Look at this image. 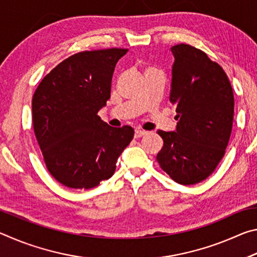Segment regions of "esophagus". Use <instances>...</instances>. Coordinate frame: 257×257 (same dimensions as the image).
<instances>
[{
	"label": "esophagus",
	"instance_id": "obj_1",
	"mask_svg": "<svg viewBox=\"0 0 257 257\" xmlns=\"http://www.w3.org/2000/svg\"><path fill=\"white\" fill-rule=\"evenodd\" d=\"M146 134H147V132H145V130L136 129V130H135V138H141V137H143Z\"/></svg>",
	"mask_w": 257,
	"mask_h": 257
}]
</instances>
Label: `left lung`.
I'll use <instances>...</instances> for the list:
<instances>
[{
    "mask_svg": "<svg viewBox=\"0 0 257 257\" xmlns=\"http://www.w3.org/2000/svg\"><path fill=\"white\" fill-rule=\"evenodd\" d=\"M170 103L176 132L158 134L163 147L156 155L162 170L180 185H195L215 170L227 149L233 121V92L227 75L203 51L187 44L171 47Z\"/></svg>",
    "mask_w": 257,
    "mask_h": 257,
    "instance_id": "1",
    "label": "left lung"
}]
</instances>
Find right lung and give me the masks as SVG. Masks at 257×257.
<instances>
[{
  "instance_id": "add662e5",
  "label": "right lung",
  "mask_w": 257,
  "mask_h": 257,
  "mask_svg": "<svg viewBox=\"0 0 257 257\" xmlns=\"http://www.w3.org/2000/svg\"><path fill=\"white\" fill-rule=\"evenodd\" d=\"M127 52L106 49L73 54L35 90V136L47 170L69 188L89 189L111 178L134 138L130 125L113 128L97 115L110 98L115 64Z\"/></svg>"
}]
</instances>
